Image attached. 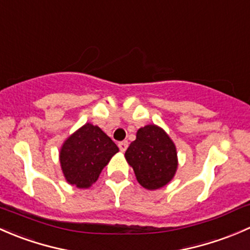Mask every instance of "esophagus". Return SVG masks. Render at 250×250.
<instances>
[{"label":"esophagus","instance_id":"esophagus-1","mask_svg":"<svg viewBox=\"0 0 250 250\" xmlns=\"http://www.w3.org/2000/svg\"><path fill=\"white\" fill-rule=\"evenodd\" d=\"M118 146H119L120 151H123V153H124L126 149H127L128 142L127 141H122V142H119V144H118Z\"/></svg>","mask_w":250,"mask_h":250}]
</instances>
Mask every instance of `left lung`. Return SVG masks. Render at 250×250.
Masks as SVG:
<instances>
[{
	"instance_id": "left-lung-1",
	"label": "left lung",
	"mask_w": 250,
	"mask_h": 250,
	"mask_svg": "<svg viewBox=\"0 0 250 250\" xmlns=\"http://www.w3.org/2000/svg\"><path fill=\"white\" fill-rule=\"evenodd\" d=\"M136 178L143 188L155 190L173 178L177 171L176 146L163 128L146 125L137 131L136 140L125 151Z\"/></svg>"
}]
</instances>
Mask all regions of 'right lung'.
<instances>
[{
  "mask_svg": "<svg viewBox=\"0 0 250 250\" xmlns=\"http://www.w3.org/2000/svg\"><path fill=\"white\" fill-rule=\"evenodd\" d=\"M118 151L117 144L99 126L87 123L67 138L60 150L66 181L81 189L91 187Z\"/></svg>",
  "mask_w": 250,
  "mask_h": 250,
  "instance_id": "1",
  "label": "right lung"
}]
</instances>
